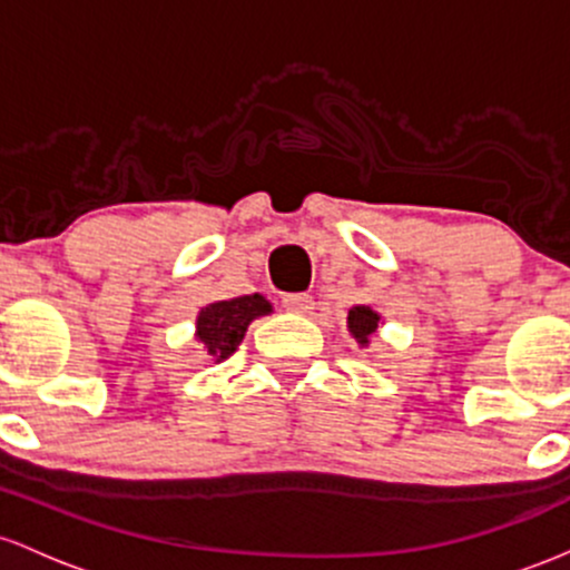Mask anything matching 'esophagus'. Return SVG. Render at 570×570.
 <instances>
[{
  "instance_id": "obj_1",
  "label": "esophagus",
  "mask_w": 570,
  "mask_h": 570,
  "mask_svg": "<svg viewBox=\"0 0 570 570\" xmlns=\"http://www.w3.org/2000/svg\"><path fill=\"white\" fill-rule=\"evenodd\" d=\"M283 306L293 315H309L315 309V298L309 293H287V296H283Z\"/></svg>"
}]
</instances>
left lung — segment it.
<instances>
[{
    "instance_id": "1",
    "label": "left lung",
    "mask_w": 570,
    "mask_h": 570,
    "mask_svg": "<svg viewBox=\"0 0 570 570\" xmlns=\"http://www.w3.org/2000/svg\"><path fill=\"white\" fill-rule=\"evenodd\" d=\"M380 325H382V315L366 304L353 306V309L347 312V331L361 350L371 347V336L376 334V328H380Z\"/></svg>"
}]
</instances>
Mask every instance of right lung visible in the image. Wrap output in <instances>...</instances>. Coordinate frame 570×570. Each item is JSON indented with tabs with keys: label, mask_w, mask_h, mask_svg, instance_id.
<instances>
[{
	"label": "right lung",
	"mask_w": 570,
	"mask_h": 570,
	"mask_svg": "<svg viewBox=\"0 0 570 570\" xmlns=\"http://www.w3.org/2000/svg\"><path fill=\"white\" fill-rule=\"evenodd\" d=\"M272 302H268L266 296H261V293L207 304L202 306L199 315H196L194 338L199 342V347L209 361L223 363L226 357H232L236 353V347L242 344V338H245L253 320L272 315Z\"/></svg>",
	"instance_id": "add662e5"
}]
</instances>
